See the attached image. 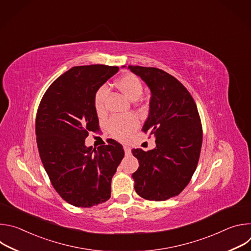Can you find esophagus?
<instances>
[{"label": "esophagus", "mask_w": 251, "mask_h": 251, "mask_svg": "<svg viewBox=\"0 0 251 251\" xmlns=\"http://www.w3.org/2000/svg\"><path fill=\"white\" fill-rule=\"evenodd\" d=\"M123 148H124L125 155H126V156H130V155H131V148L128 147V146H126V145H125Z\"/></svg>", "instance_id": "34e87169"}]
</instances>
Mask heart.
<instances>
[{
    "instance_id": "b5f03b06",
    "label": "heart",
    "mask_w": 251,
    "mask_h": 251,
    "mask_svg": "<svg viewBox=\"0 0 251 251\" xmlns=\"http://www.w3.org/2000/svg\"><path fill=\"white\" fill-rule=\"evenodd\" d=\"M116 86L130 100H136L143 92L142 81L133 74H127L121 76L116 81ZM107 94H108V89L105 86L99 87L95 92L94 108L97 113H102L105 110V99ZM138 126L139 119L134 114L112 116L106 124L109 133L119 140L126 139Z\"/></svg>"
}]
</instances>
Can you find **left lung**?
<instances>
[{
    "instance_id": "1",
    "label": "left lung",
    "mask_w": 251,
    "mask_h": 251,
    "mask_svg": "<svg viewBox=\"0 0 251 251\" xmlns=\"http://www.w3.org/2000/svg\"><path fill=\"white\" fill-rule=\"evenodd\" d=\"M128 69L150 88L149 115L142 130L156 138L153 150H132L139 162L132 175L134 188L143 199L166 201L188 186L197 169L202 142L199 111L187 88L166 71L138 65Z\"/></svg>"
}]
</instances>
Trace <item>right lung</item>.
Segmentation results:
<instances>
[{
	"mask_svg": "<svg viewBox=\"0 0 251 251\" xmlns=\"http://www.w3.org/2000/svg\"><path fill=\"white\" fill-rule=\"evenodd\" d=\"M118 70L103 64L70 68L50 84L39 106L41 160L55 191L75 206L109 200L112 176L124 157L122 145L112 139L97 149L85 146L88 133L99 130L95 92Z\"/></svg>",
	"mask_w": 251,
	"mask_h": 251,
	"instance_id": "add662e5",
	"label": "right lung"
}]
</instances>
